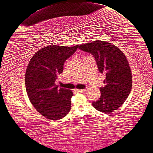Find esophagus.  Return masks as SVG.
<instances>
[{
	"label": "esophagus",
	"instance_id": "obj_1",
	"mask_svg": "<svg viewBox=\"0 0 153 153\" xmlns=\"http://www.w3.org/2000/svg\"><path fill=\"white\" fill-rule=\"evenodd\" d=\"M77 92H81V93H85L86 90H79V89H75L74 90Z\"/></svg>",
	"mask_w": 153,
	"mask_h": 153
}]
</instances>
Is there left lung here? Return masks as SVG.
Returning a JSON list of instances; mask_svg holds the SVG:
<instances>
[{"instance_id":"left-lung-1","label":"left lung","mask_w":153,"mask_h":153,"mask_svg":"<svg viewBox=\"0 0 153 153\" xmlns=\"http://www.w3.org/2000/svg\"><path fill=\"white\" fill-rule=\"evenodd\" d=\"M78 48L92 54L100 72L105 74L104 86L100 88V98L92 105L97 111L110 114L123 105L131 90V71L126 57L117 47L106 41L97 40Z\"/></svg>"}]
</instances>
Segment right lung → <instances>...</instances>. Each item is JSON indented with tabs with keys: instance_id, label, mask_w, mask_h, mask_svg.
<instances>
[{
	"instance_id": "right-lung-1",
	"label": "right lung",
	"mask_w": 153,
	"mask_h": 153,
	"mask_svg": "<svg viewBox=\"0 0 153 153\" xmlns=\"http://www.w3.org/2000/svg\"><path fill=\"white\" fill-rule=\"evenodd\" d=\"M78 47L48 46L34 54L28 63L25 73L28 97L36 109L48 119L60 120L71 111L72 91L59 89L55 81L63 72L64 62Z\"/></svg>"
}]
</instances>
